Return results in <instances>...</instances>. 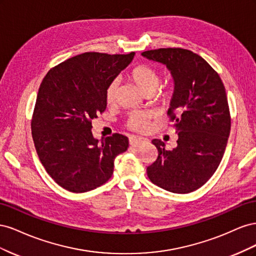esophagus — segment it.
Returning a JSON list of instances; mask_svg holds the SVG:
<instances>
[{"instance_id": "obj_1", "label": "esophagus", "mask_w": 256, "mask_h": 256, "mask_svg": "<svg viewBox=\"0 0 256 256\" xmlns=\"http://www.w3.org/2000/svg\"><path fill=\"white\" fill-rule=\"evenodd\" d=\"M144 142H145V138H140V136H130L129 138V143H130L131 146H138V145H141Z\"/></svg>"}]
</instances>
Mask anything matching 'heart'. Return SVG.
I'll use <instances>...</instances> for the list:
<instances>
[{
  "label": "heart",
  "mask_w": 256,
  "mask_h": 256,
  "mask_svg": "<svg viewBox=\"0 0 256 256\" xmlns=\"http://www.w3.org/2000/svg\"><path fill=\"white\" fill-rule=\"evenodd\" d=\"M130 78L140 88L143 94L148 95L154 92L157 90L160 76L156 69L148 65H138L136 66L130 72ZM118 88V81L113 80L106 90V100L108 104H111L115 100L116 92ZM171 95V90H168L162 92L160 96L164 98H168ZM152 118V113L150 112H132L129 115L128 118V127L136 131H145L148 128V122Z\"/></svg>",
  "instance_id": "b5f03b06"
}]
</instances>
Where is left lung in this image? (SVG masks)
I'll list each match as a JSON object with an SVG mask.
<instances>
[{"label":"left lung","instance_id":"8db88e82","mask_svg":"<svg viewBox=\"0 0 256 256\" xmlns=\"http://www.w3.org/2000/svg\"><path fill=\"white\" fill-rule=\"evenodd\" d=\"M141 56L171 72L174 90L168 114L178 136L171 150L158 138L152 141L158 158L147 166V176L166 191L192 192L214 175L226 150L230 131L226 88L212 66L189 50L166 48Z\"/></svg>","mask_w":256,"mask_h":256}]
</instances>
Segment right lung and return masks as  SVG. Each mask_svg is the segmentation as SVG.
Wrapping results in <instances>:
<instances>
[{
    "label": "right lung",
    "instance_id": "add662e5",
    "mask_svg": "<svg viewBox=\"0 0 256 256\" xmlns=\"http://www.w3.org/2000/svg\"><path fill=\"white\" fill-rule=\"evenodd\" d=\"M85 52L50 69L44 78L32 120L38 157L60 187L82 193L110 180L114 159L126 152L128 138L114 134L98 141L92 120L106 108V90L134 58Z\"/></svg>",
    "mask_w": 256,
    "mask_h": 256
}]
</instances>
